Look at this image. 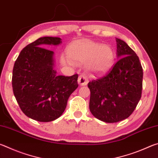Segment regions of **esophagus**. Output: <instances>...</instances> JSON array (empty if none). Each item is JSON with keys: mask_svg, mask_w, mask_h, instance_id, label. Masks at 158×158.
<instances>
[{"mask_svg": "<svg viewBox=\"0 0 158 158\" xmlns=\"http://www.w3.org/2000/svg\"><path fill=\"white\" fill-rule=\"evenodd\" d=\"M89 79H88L87 76L85 74H82L78 78V83L81 85H85L88 84Z\"/></svg>", "mask_w": 158, "mask_h": 158, "instance_id": "1", "label": "esophagus"}]
</instances>
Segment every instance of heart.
I'll list each match as a JSON object with an SVG mask.
<instances>
[{"mask_svg":"<svg viewBox=\"0 0 158 158\" xmlns=\"http://www.w3.org/2000/svg\"><path fill=\"white\" fill-rule=\"evenodd\" d=\"M68 57L63 56L61 61L65 65H73V62L85 63L93 73L102 74L111 68L114 62V52L107 45L90 41L74 44L68 50Z\"/></svg>","mask_w":158,"mask_h":158,"instance_id":"obj_1","label":"heart"}]
</instances>
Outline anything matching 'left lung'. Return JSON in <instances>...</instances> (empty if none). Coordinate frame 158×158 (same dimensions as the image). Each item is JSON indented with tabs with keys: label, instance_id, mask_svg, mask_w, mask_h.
I'll list each match as a JSON object with an SVG mask.
<instances>
[{
	"label": "left lung",
	"instance_id": "1",
	"mask_svg": "<svg viewBox=\"0 0 158 158\" xmlns=\"http://www.w3.org/2000/svg\"><path fill=\"white\" fill-rule=\"evenodd\" d=\"M118 60L103 74L88 84L89 108L98 119L116 123L135 111L142 92L143 69L136 53L116 38Z\"/></svg>",
	"mask_w": 158,
	"mask_h": 158
}]
</instances>
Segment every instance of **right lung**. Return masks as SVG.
<instances>
[{"mask_svg": "<svg viewBox=\"0 0 158 158\" xmlns=\"http://www.w3.org/2000/svg\"><path fill=\"white\" fill-rule=\"evenodd\" d=\"M60 37H43L21 50L12 71L13 93L26 116L40 122L59 118L68 98L78 87V74L57 75L53 69V52L43 48L58 45Z\"/></svg>", "mask_w": 158, "mask_h": 158, "instance_id": "obj_1", "label": "right lung"}]
</instances>
